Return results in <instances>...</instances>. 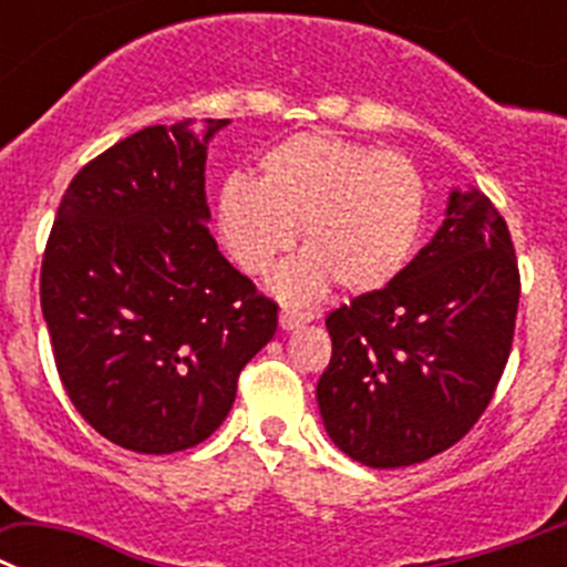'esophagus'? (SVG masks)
<instances>
[{
  "instance_id": "obj_1",
  "label": "esophagus",
  "mask_w": 567,
  "mask_h": 567,
  "mask_svg": "<svg viewBox=\"0 0 567 567\" xmlns=\"http://www.w3.org/2000/svg\"><path fill=\"white\" fill-rule=\"evenodd\" d=\"M310 319H313V313H305V310H282V313H279V328L296 330L302 328V324H308Z\"/></svg>"
}]
</instances>
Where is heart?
<instances>
[{
  "label": "heart",
  "mask_w": 567,
  "mask_h": 567,
  "mask_svg": "<svg viewBox=\"0 0 567 567\" xmlns=\"http://www.w3.org/2000/svg\"><path fill=\"white\" fill-rule=\"evenodd\" d=\"M426 217L415 163L333 132H302L259 157V181L231 177L217 231L234 262L262 277L302 237L305 257L274 277V293L305 302L339 285L370 293L404 271Z\"/></svg>",
  "instance_id": "1"
}]
</instances>
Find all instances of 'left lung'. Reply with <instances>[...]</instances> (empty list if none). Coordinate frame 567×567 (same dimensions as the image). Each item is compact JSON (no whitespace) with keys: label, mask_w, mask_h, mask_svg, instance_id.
I'll list each match as a JSON object with an SVG mask.
<instances>
[{"label":"left lung","mask_w":567,"mask_h":567,"mask_svg":"<svg viewBox=\"0 0 567 567\" xmlns=\"http://www.w3.org/2000/svg\"><path fill=\"white\" fill-rule=\"evenodd\" d=\"M519 268L503 214L452 192L430 246L390 285L328 316L316 398L336 446L372 468L412 466L468 435L506 370Z\"/></svg>","instance_id":"left-lung-1"}]
</instances>
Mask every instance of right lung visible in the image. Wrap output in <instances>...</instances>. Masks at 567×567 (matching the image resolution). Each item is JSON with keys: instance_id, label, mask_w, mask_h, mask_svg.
Instances as JSON below:
<instances>
[{"instance_id": "obj_1", "label": "right lung", "mask_w": 567, "mask_h": 567, "mask_svg": "<svg viewBox=\"0 0 567 567\" xmlns=\"http://www.w3.org/2000/svg\"><path fill=\"white\" fill-rule=\"evenodd\" d=\"M146 126L81 166L42 259V313L70 401L106 441L172 455L231 410L239 372L277 333V302L208 231L206 144Z\"/></svg>"}]
</instances>
